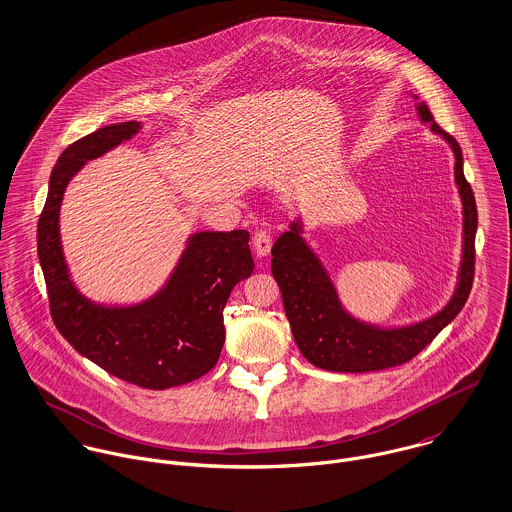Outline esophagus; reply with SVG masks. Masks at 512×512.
Instances as JSON below:
<instances>
[{
    "label": "esophagus",
    "mask_w": 512,
    "mask_h": 512,
    "mask_svg": "<svg viewBox=\"0 0 512 512\" xmlns=\"http://www.w3.org/2000/svg\"><path fill=\"white\" fill-rule=\"evenodd\" d=\"M252 244H254V252H256L258 258H266L270 254V250H272V238H270V234L266 230H258L254 234Z\"/></svg>",
    "instance_id": "34e87169"
}]
</instances>
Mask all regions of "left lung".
<instances>
[{"instance_id": "1", "label": "left lung", "mask_w": 512, "mask_h": 512, "mask_svg": "<svg viewBox=\"0 0 512 512\" xmlns=\"http://www.w3.org/2000/svg\"><path fill=\"white\" fill-rule=\"evenodd\" d=\"M416 110L420 120L432 124V132L439 134L455 155V185L463 205V252L455 292L441 311L410 325L380 327L361 321L343 307L329 272L301 236V220H293L290 230L272 248V274L280 286L297 349L311 365L323 370L370 372L408 363L455 319L471 292L477 205L463 175V153L455 138L436 124L426 102H418Z\"/></svg>"}]
</instances>
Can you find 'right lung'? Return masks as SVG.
I'll return each instance as SVG.
<instances>
[{
    "label": "right lung",
    "mask_w": 512,
    "mask_h": 512,
    "mask_svg": "<svg viewBox=\"0 0 512 512\" xmlns=\"http://www.w3.org/2000/svg\"><path fill=\"white\" fill-rule=\"evenodd\" d=\"M140 122L100 128L67 147L49 179L37 224V254L51 317L74 349L130 384L165 390L207 374L224 345L222 309L254 270L246 230L195 232L165 282L136 305H102L76 290L63 254L59 213L69 181L90 159L134 138Z\"/></svg>",
    "instance_id": "add662e5"
}]
</instances>
